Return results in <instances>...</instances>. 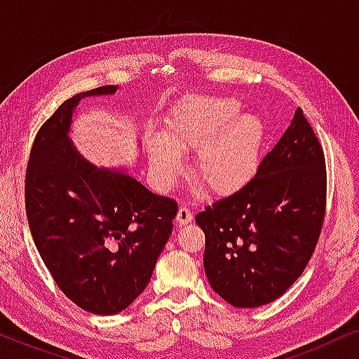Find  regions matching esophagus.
Masks as SVG:
<instances>
[{"label":"esophagus","mask_w":359,"mask_h":359,"mask_svg":"<svg viewBox=\"0 0 359 359\" xmlns=\"http://www.w3.org/2000/svg\"><path fill=\"white\" fill-rule=\"evenodd\" d=\"M191 220H193V212H191V209L186 208V205H181L178 210V215H176V222L180 225H186L189 224Z\"/></svg>","instance_id":"esophagus-1"}]
</instances>
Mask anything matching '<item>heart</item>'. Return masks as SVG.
<instances>
[{"label": "heart", "instance_id": "b5f03b06", "mask_svg": "<svg viewBox=\"0 0 359 359\" xmlns=\"http://www.w3.org/2000/svg\"><path fill=\"white\" fill-rule=\"evenodd\" d=\"M232 96H193L166 116L163 139L149 140V163L161 186L183 171L180 155L196 151L194 176L205 189L227 194L252 178L262 156L264 124L242 112Z\"/></svg>", "mask_w": 359, "mask_h": 359}]
</instances>
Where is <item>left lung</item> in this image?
Listing matches in <instances>:
<instances>
[{
	"label": "left lung",
	"mask_w": 359,
	"mask_h": 359,
	"mask_svg": "<svg viewBox=\"0 0 359 359\" xmlns=\"http://www.w3.org/2000/svg\"><path fill=\"white\" fill-rule=\"evenodd\" d=\"M325 201L323 149L299 107L257 175L196 215L205 235L204 269L214 291L243 309L281 297L317 247Z\"/></svg>",
	"instance_id": "1"
}]
</instances>
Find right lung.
<instances>
[{
  "label": "right lung",
  "instance_id": "1",
  "mask_svg": "<svg viewBox=\"0 0 359 359\" xmlns=\"http://www.w3.org/2000/svg\"><path fill=\"white\" fill-rule=\"evenodd\" d=\"M116 90L100 86L62 102L39 129L26 171V212L39 253L62 292L97 316L119 313L140 296L178 212L175 199L124 171L97 168L72 145L78 102Z\"/></svg>",
  "mask_w": 359,
  "mask_h": 359
}]
</instances>
